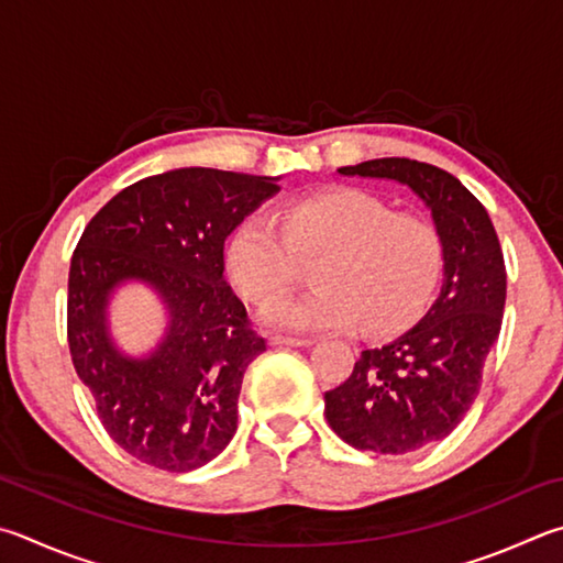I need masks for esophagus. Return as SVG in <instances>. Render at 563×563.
Here are the masks:
<instances>
[{"label": "esophagus", "mask_w": 563, "mask_h": 563, "mask_svg": "<svg viewBox=\"0 0 563 563\" xmlns=\"http://www.w3.org/2000/svg\"><path fill=\"white\" fill-rule=\"evenodd\" d=\"M271 346H310L314 344V340L310 336H280V334H273L268 340Z\"/></svg>", "instance_id": "34e87169"}]
</instances>
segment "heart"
Wrapping results in <instances>:
<instances>
[{
  "label": "heart",
  "mask_w": 563,
  "mask_h": 563,
  "mask_svg": "<svg viewBox=\"0 0 563 563\" xmlns=\"http://www.w3.org/2000/svg\"><path fill=\"white\" fill-rule=\"evenodd\" d=\"M278 227L265 217L243 219L227 241V273L253 302L278 298L312 265L310 292L280 298L263 322L288 332L350 330L366 334L406 330L431 302L443 273V241L433 223L391 211L388 201L356 187H336L283 203Z\"/></svg>",
  "instance_id": "heart-1"
}]
</instances>
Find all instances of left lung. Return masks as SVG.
<instances>
[{
  "instance_id": "left-lung-1",
  "label": "left lung",
  "mask_w": 563,
  "mask_h": 563,
  "mask_svg": "<svg viewBox=\"0 0 563 563\" xmlns=\"http://www.w3.org/2000/svg\"><path fill=\"white\" fill-rule=\"evenodd\" d=\"M406 184L443 241V285L421 322L364 350L350 379L324 394L332 431L356 451L404 455L453 431L473 406L503 327L507 273L487 211L445 169L406 157L336 169Z\"/></svg>"
}]
</instances>
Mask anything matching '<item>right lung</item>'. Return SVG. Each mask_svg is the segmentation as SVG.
Listing matches in <instances>:
<instances>
[{
  "label": "right lung",
  "mask_w": 563,
  "mask_h": 563,
  "mask_svg": "<svg viewBox=\"0 0 563 563\" xmlns=\"http://www.w3.org/2000/svg\"><path fill=\"white\" fill-rule=\"evenodd\" d=\"M278 177L181 167L115 194L80 236L68 273V346L108 435L140 463L189 473L231 443L249 364L265 352L223 278V243L278 194ZM142 282L168 310L150 355L109 336L107 305Z\"/></svg>",
  "instance_id": "add662e5"
}]
</instances>
